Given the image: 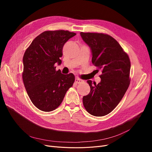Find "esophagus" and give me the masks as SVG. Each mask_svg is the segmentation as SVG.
<instances>
[{
	"label": "esophagus",
	"mask_w": 152,
	"mask_h": 152,
	"mask_svg": "<svg viewBox=\"0 0 152 152\" xmlns=\"http://www.w3.org/2000/svg\"><path fill=\"white\" fill-rule=\"evenodd\" d=\"M83 80H82V79H79V78H78V77H76V78L75 79V83H76V84H80V83H83Z\"/></svg>",
	"instance_id": "34e87169"
}]
</instances>
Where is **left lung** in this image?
<instances>
[{
	"label": "left lung",
	"mask_w": 152,
	"mask_h": 152,
	"mask_svg": "<svg viewBox=\"0 0 152 152\" xmlns=\"http://www.w3.org/2000/svg\"><path fill=\"white\" fill-rule=\"evenodd\" d=\"M91 49L92 62L102 74L98 84L87 81L90 93L83 98L86 111L95 116L111 112L123 99L129 86L131 61L128 55L113 37L104 33H80Z\"/></svg>",
	"instance_id": "obj_1"
}]
</instances>
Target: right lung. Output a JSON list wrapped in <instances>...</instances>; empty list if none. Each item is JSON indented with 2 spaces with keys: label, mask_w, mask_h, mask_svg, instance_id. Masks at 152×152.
I'll list each match as a JSON object with an SVG mask.
<instances>
[{
  "label": "right lung",
  "mask_w": 152,
  "mask_h": 152,
  "mask_svg": "<svg viewBox=\"0 0 152 152\" xmlns=\"http://www.w3.org/2000/svg\"><path fill=\"white\" fill-rule=\"evenodd\" d=\"M76 34L65 30L44 31L23 55V83L32 103L40 110L49 112L57 108L75 82L73 74H62L55 64L60 65L64 44Z\"/></svg>",
  "instance_id": "add662e5"
}]
</instances>
